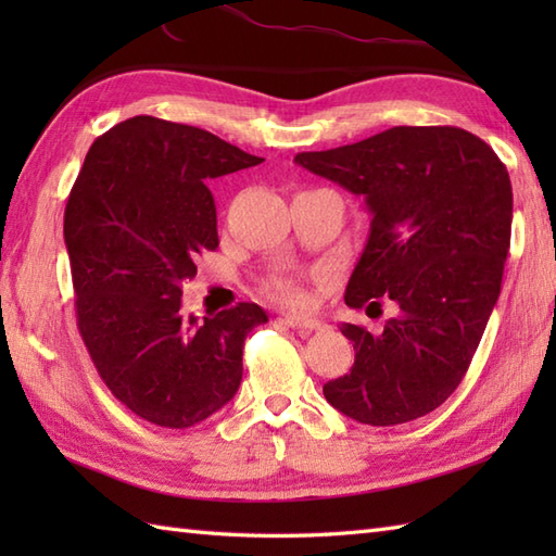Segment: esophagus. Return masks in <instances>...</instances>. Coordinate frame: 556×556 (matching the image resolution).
<instances>
[{"label":"esophagus","instance_id":"esophagus-1","mask_svg":"<svg viewBox=\"0 0 556 556\" xmlns=\"http://www.w3.org/2000/svg\"><path fill=\"white\" fill-rule=\"evenodd\" d=\"M285 323L299 332H315V329H323V323L315 320V317H303V315H285Z\"/></svg>","mask_w":556,"mask_h":556}]
</instances>
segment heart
Listing matches in <instances>:
<instances>
[{
    "mask_svg": "<svg viewBox=\"0 0 556 556\" xmlns=\"http://www.w3.org/2000/svg\"><path fill=\"white\" fill-rule=\"evenodd\" d=\"M271 296H277L279 301H289V303H301L303 301L301 289L293 285L291 279H277L275 285H271Z\"/></svg>",
    "mask_w": 556,
    "mask_h": 556,
    "instance_id": "obj_1",
    "label": "heart"
}]
</instances>
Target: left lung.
<instances>
[{
	"mask_svg": "<svg viewBox=\"0 0 556 556\" xmlns=\"http://www.w3.org/2000/svg\"><path fill=\"white\" fill-rule=\"evenodd\" d=\"M296 164L365 200L370 233L346 287L351 308L396 305L384 329L341 323L356 361L325 399L387 428L442 406L464 380L500 299L511 241L509 172L456 126H394Z\"/></svg>",
	"mask_w": 556,
	"mask_h": 556,
	"instance_id": "1",
	"label": "left lung"
}]
</instances>
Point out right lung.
I'll list each match as a JSON object with an SVG mask.
<instances>
[{
	"label": "right lung",
	"mask_w": 556,
	"mask_h": 556,
	"mask_svg": "<svg viewBox=\"0 0 556 556\" xmlns=\"http://www.w3.org/2000/svg\"><path fill=\"white\" fill-rule=\"evenodd\" d=\"M203 128L134 116L90 146L64 212L76 320L110 392L136 416L184 430L227 406L243 341L267 323L255 303L181 315L195 260L215 251L210 179L255 167Z\"/></svg>",
	"instance_id": "add662e5"
}]
</instances>
